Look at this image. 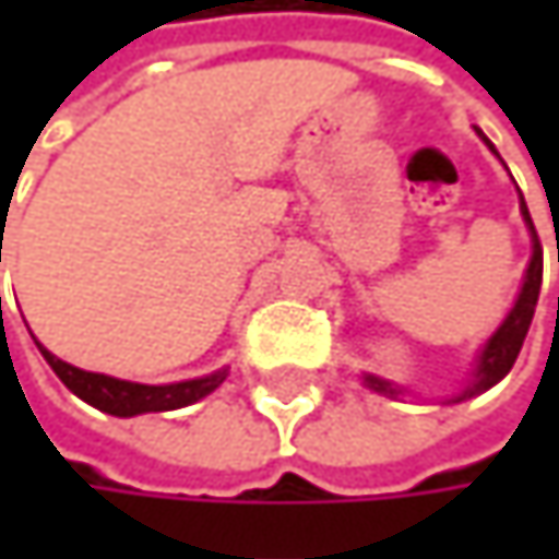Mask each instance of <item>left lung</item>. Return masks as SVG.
Returning a JSON list of instances; mask_svg holds the SVG:
<instances>
[{"label": "left lung", "instance_id": "8db88e82", "mask_svg": "<svg viewBox=\"0 0 559 559\" xmlns=\"http://www.w3.org/2000/svg\"><path fill=\"white\" fill-rule=\"evenodd\" d=\"M486 142H489V139H486ZM489 148H492V145H489ZM492 152H496V148H492ZM521 216H524V223H527V229H531V242H534L531 265H527L524 284H521V294H518L514 307L508 310L502 326H499V330L489 336V343L483 346L479 366H476V372H473V382L453 397V404H456V401H466V397H476V394H483L486 389H492L496 382H502L504 376L511 372V366H514V359H518V353H521V346H524L527 326H531V320H534V307H537V294H540V278H544V249H540V239H537V229H534V223H531V213H527L524 197H521ZM366 382H369V389L391 394V397L401 391L394 389L391 382H385V379H376V376H366Z\"/></svg>", "mask_w": 559, "mask_h": 559}]
</instances>
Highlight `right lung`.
<instances>
[{
	"label": "right lung",
	"mask_w": 559,
	"mask_h": 559,
	"mask_svg": "<svg viewBox=\"0 0 559 559\" xmlns=\"http://www.w3.org/2000/svg\"><path fill=\"white\" fill-rule=\"evenodd\" d=\"M2 242V236H0ZM41 356L48 359V366L55 369V376L73 391L76 397H83L86 404L112 414V417H135V414H152V411H177L187 407L200 397H206L213 389L223 385L226 369L203 376V379H190V382H174V385H139V382H122L112 376H99V372H83L63 359H57L55 353H48L38 343Z\"/></svg>",
	"instance_id": "1"
}]
</instances>
